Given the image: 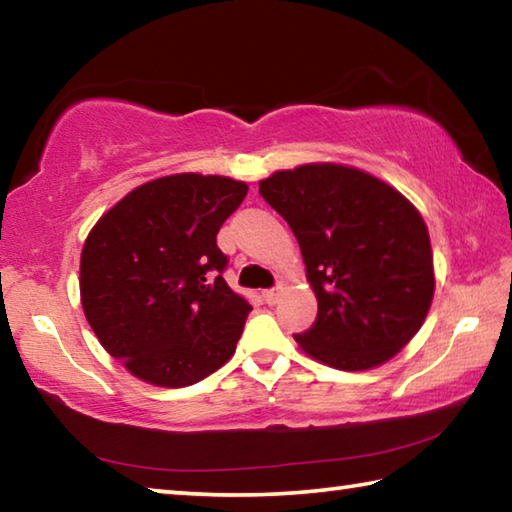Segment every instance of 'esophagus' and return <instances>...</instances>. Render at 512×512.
<instances>
[{
	"label": "esophagus",
	"mask_w": 512,
	"mask_h": 512,
	"mask_svg": "<svg viewBox=\"0 0 512 512\" xmlns=\"http://www.w3.org/2000/svg\"><path fill=\"white\" fill-rule=\"evenodd\" d=\"M282 291H284L282 284H277V287H273V289H266V291H264V300L268 302V305H275V302L280 300Z\"/></svg>",
	"instance_id": "obj_1"
}]
</instances>
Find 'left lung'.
Returning a JSON list of instances; mask_svg holds the SVG:
<instances>
[{
	"label": "left lung",
	"mask_w": 512,
	"mask_h": 512,
	"mask_svg": "<svg viewBox=\"0 0 512 512\" xmlns=\"http://www.w3.org/2000/svg\"><path fill=\"white\" fill-rule=\"evenodd\" d=\"M259 194L289 223L318 298L309 357L368 370L395 357L422 327L433 298L429 232L418 210L370 173L341 164L277 171Z\"/></svg>",
	"instance_id": "8db88e82"
}]
</instances>
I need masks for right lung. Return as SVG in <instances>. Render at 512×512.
<instances>
[{
    "instance_id": "right-lung-1",
    "label": "right lung",
    "mask_w": 512,
    "mask_h": 512,
    "mask_svg": "<svg viewBox=\"0 0 512 512\" xmlns=\"http://www.w3.org/2000/svg\"><path fill=\"white\" fill-rule=\"evenodd\" d=\"M248 194L201 173L151 180L94 225L81 255V305L110 357L149 384L180 388L219 370L248 302L223 280V221Z\"/></svg>"
}]
</instances>
